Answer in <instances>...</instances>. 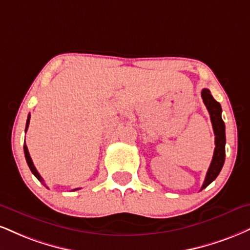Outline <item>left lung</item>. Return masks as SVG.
I'll list each match as a JSON object with an SVG mask.
<instances>
[{
    "label": "left lung",
    "instance_id": "8db88e82",
    "mask_svg": "<svg viewBox=\"0 0 250 250\" xmlns=\"http://www.w3.org/2000/svg\"><path fill=\"white\" fill-rule=\"evenodd\" d=\"M201 98H203L204 104L208 110L209 116H211V122L213 125V130H214L215 135V149L214 154H213V158L209 165L208 171L206 173L205 182H204L201 190L206 188L214 180L218 174L224 167L225 163V144H226V134H225V123L222 121L221 117V106L218 101L214 100L209 89L204 88L201 91Z\"/></svg>",
    "mask_w": 250,
    "mask_h": 250
}]
</instances>
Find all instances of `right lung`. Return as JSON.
Wrapping results in <instances>:
<instances>
[{"instance_id": "right-lung-1", "label": "right lung", "mask_w": 250, "mask_h": 250, "mask_svg": "<svg viewBox=\"0 0 250 250\" xmlns=\"http://www.w3.org/2000/svg\"><path fill=\"white\" fill-rule=\"evenodd\" d=\"M29 123H30V114H29V116H28V120H26V125H25V131L28 130V127H29ZM24 155H25V159H26V163H28V165H29V167H30V170H31V172L35 174V177L36 178H37L38 180H41L42 183H43L44 184V180H43V178H42L41 177V174L38 173V171L36 170V167H35V165H34V162H32V159H31V157H30V154H29V150H28V146H26V144H24ZM45 185V184H44ZM76 190H78V188H76Z\"/></svg>"}]
</instances>
